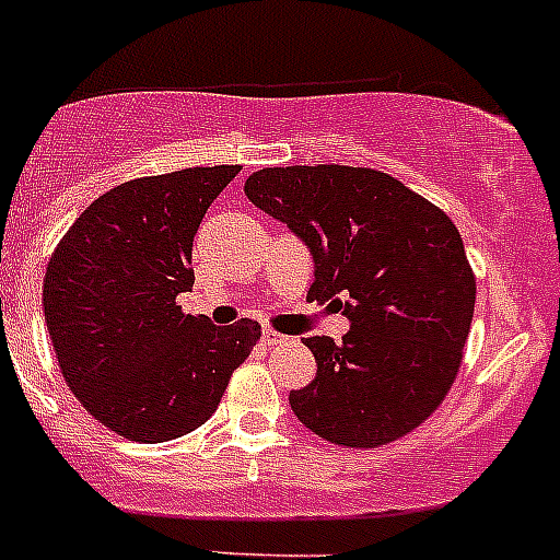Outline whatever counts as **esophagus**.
<instances>
[{
	"mask_svg": "<svg viewBox=\"0 0 560 560\" xmlns=\"http://www.w3.org/2000/svg\"><path fill=\"white\" fill-rule=\"evenodd\" d=\"M260 341H264V345H269V348H275V345H283L285 336H283V334H277V330H264V336H260Z\"/></svg>",
	"mask_w": 560,
	"mask_h": 560,
	"instance_id": "esophagus-1",
	"label": "esophagus"
}]
</instances>
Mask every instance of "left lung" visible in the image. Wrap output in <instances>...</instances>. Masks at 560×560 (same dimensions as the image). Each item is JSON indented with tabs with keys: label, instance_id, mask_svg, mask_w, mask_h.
<instances>
[{
	"label": "left lung",
	"instance_id": "obj_1",
	"mask_svg": "<svg viewBox=\"0 0 560 560\" xmlns=\"http://www.w3.org/2000/svg\"><path fill=\"white\" fill-rule=\"evenodd\" d=\"M244 192L308 246V300L350 319L339 345L305 339L316 378L289 395L300 423L350 448L418 429L457 378L477 300L452 219L373 167H264Z\"/></svg>",
	"mask_w": 560,
	"mask_h": 560
}]
</instances>
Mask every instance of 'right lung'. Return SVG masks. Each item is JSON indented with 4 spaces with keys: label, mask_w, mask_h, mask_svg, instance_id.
<instances>
[{
    "label": "right lung",
    "mask_w": 560,
    "mask_h": 560,
    "mask_svg": "<svg viewBox=\"0 0 560 560\" xmlns=\"http://www.w3.org/2000/svg\"><path fill=\"white\" fill-rule=\"evenodd\" d=\"M237 165L187 167L103 192L56 246L44 319L63 381L120 438L165 443L199 429L260 325L219 328L176 305L192 289V237Z\"/></svg>",
    "instance_id": "1"
}]
</instances>
